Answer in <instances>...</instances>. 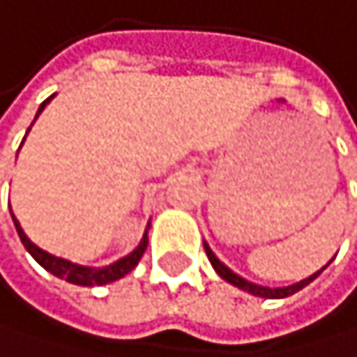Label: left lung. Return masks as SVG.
Instances as JSON below:
<instances>
[{
    "instance_id": "8db88e82",
    "label": "left lung",
    "mask_w": 357,
    "mask_h": 357,
    "mask_svg": "<svg viewBox=\"0 0 357 357\" xmlns=\"http://www.w3.org/2000/svg\"><path fill=\"white\" fill-rule=\"evenodd\" d=\"M204 249H206V253H208V260L212 262V266H214V271L225 280V282H229V284H234V286H238V288H243V290H247V293H251V295H256V297H266V299H282V297H288V295H295L297 290H301V288H305L307 284H310L319 273H314V275H310L307 280H301L299 284H293V286H286V288H266V286H258V284H251V282H247V280H243V278H238L236 273H231V271L214 256L212 253V249L208 247V245H204Z\"/></svg>"
}]
</instances>
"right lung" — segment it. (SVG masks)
Returning <instances> with one entry per match:
<instances>
[{
    "mask_svg": "<svg viewBox=\"0 0 357 357\" xmlns=\"http://www.w3.org/2000/svg\"><path fill=\"white\" fill-rule=\"evenodd\" d=\"M52 97H54V95H52ZM52 97H50V99H52ZM50 99H45V101H43L40 108H38V112H36V116L43 112V108H45L47 104H50ZM27 132H30V130H27ZM13 221H15V227H17V234H19V238H21L23 247L32 253V258H34L43 268H47L50 273H54L56 278L67 280V282L77 284V286H104V284H110V282H114V280H119V278L128 275L130 271L138 264V260L143 258V253H145V249H147V234H145L143 241H140V245L130 253V256L116 260L114 264L101 266V268L79 266V264H73V262H69V260L56 258V256H52V253H47V251L38 249L30 238L25 236V231L21 229L19 221L15 219V214H13Z\"/></svg>",
    "mask_w": 357,
    "mask_h": 357,
    "instance_id": "obj_1",
    "label": "right lung"
}]
</instances>
